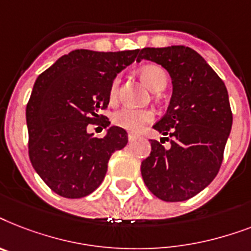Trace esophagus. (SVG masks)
<instances>
[{
    "label": "esophagus",
    "instance_id": "1",
    "mask_svg": "<svg viewBox=\"0 0 251 251\" xmlns=\"http://www.w3.org/2000/svg\"><path fill=\"white\" fill-rule=\"evenodd\" d=\"M136 138H137V136L133 135V133H129V135H128V140H129V142L135 141Z\"/></svg>",
    "mask_w": 251,
    "mask_h": 251
}]
</instances>
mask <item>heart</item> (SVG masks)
<instances>
[{"label": "heart", "instance_id": "1", "mask_svg": "<svg viewBox=\"0 0 251 251\" xmlns=\"http://www.w3.org/2000/svg\"><path fill=\"white\" fill-rule=\"evenodd\" d=\"M140 77L142 81L146 84L151 92H159L164 89L167 84V74L162 67L157 65H146L140 69ZM119 77L111 81L109 89L110 101H114L119 89ZM154 119L153 111L150 110H137L124 107V109L118 110L113 115V122L115 126L120 128H124L131 132H140L146 124L150 123Z\"/></svg>", "mask_w": 251, "mask_h": 251}]
</instances>
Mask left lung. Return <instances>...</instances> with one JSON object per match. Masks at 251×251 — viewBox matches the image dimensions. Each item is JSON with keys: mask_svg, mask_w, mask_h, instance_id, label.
I'll return each instance as SVG.
<instances>
[{"mask_svg": "<svg viewBox=\"0 0 251 251\" xmlns=\"http://www.w3.org/2000/svg\"><path fill=\"white\" fill-rule=\"evenodd\" d=\"M141 59L162 66L172 81L167 113L153 126L172 140L168 148L162 140H150L151 151L141 163L142 179L162 201H186L219 172L232 128L227 88L207 62L188 46L144 48L137 62Z\"/></svg>", "mask_w": 251, "mask_h": 251, "instance_id": "left-lung-1", "label": "left lung"}]
</instances>
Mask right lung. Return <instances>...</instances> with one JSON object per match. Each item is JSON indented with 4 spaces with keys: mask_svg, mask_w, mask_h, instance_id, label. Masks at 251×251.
<instances>
[{
    "mask_svg": "<svg viewBox=\"0 0 251 251\" xmlns=\"http://www.w3.org/2000/svg\"><path fill=\"white\" fill-rule=\"evenodd\" d=\"M137 53L72 50L36 79L25 109L28 153L35 171L62 197L94 192L105 179L111 154L127 145L123 128L113 126L97 138L88 124L109 127V119L98 113L109 105L111 81Z\"/></svg>",
    "mask_w": 251,
    "mask_h": 251,
    "instance_id": "1",
    "label": "right lung"
}]
</instances>
